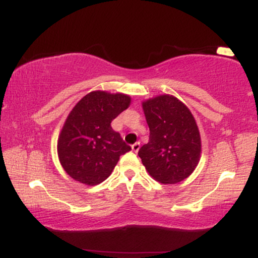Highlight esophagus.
<instances>
[{"instance_id": "obj_1", "label": "esophagus", "mask_w": 258, "mask_h": 258, "mask_svg": "<svg viewBox=\"0 0 258 258\" xmlns=\"http://www.w3.org/2000/svg\"><path fill=\"white\" fill-rule=\"evenodd\" d=\"M139 148H141V143H139V142H137V143H135V144H133V146H132V150H133V152H135V153H137L138 150H139Z\"/></svg>"}]
</instances>
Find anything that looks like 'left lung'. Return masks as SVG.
<instances>
[{
    "label": "left lung",
    "instance_id": "obj_1",
    "mask_svg": "<svg viewBox=\"0 0 258 258\" xmlns=\"http://www.w3.org/2000/svg\"><path fill=\"white\" fill-rule=\"evenodd\" d=\"M142 106L150 136L138 155L148 173L162 184L188 178L201 154L200 132L191 111L170 94L144 100Z\"/></svg>",
    "mask_w": 258,
    "mask_h": 258
}]
</instances>
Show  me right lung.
<instances>
[{
  "label": "right lung",
  "instance_id": "1",
  "mask_svg": "<svg viewBox=\"0 0 258 258\" xmlns=\"http://www.w3.org/2000/svg\"><path fill=\"white\" fill-rule=\"evenodd\" d=\"M130 104L127 94L93 91L74 106L57 144L59 161L72 178L86 185L99 184L110 176L120 156L131 150L110 125Z\"/></svg>",
  "mask_w": 258,
  "mask_h": 258
}]
</instances>
